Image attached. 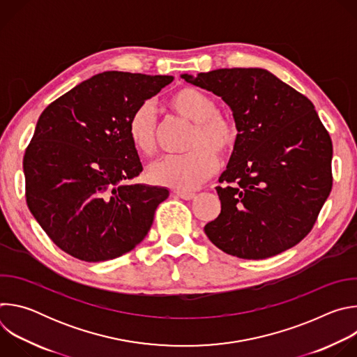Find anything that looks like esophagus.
Masks as SVG:
<instances>
[{
	"label": "esophagus",
	"instance_id": "34e87169",
	"mask_svg": "<svg viewBox=\"0 0 357 357\" xmlns=\"http://www.w3.org/2000/svg\"><path fill=\"white\" fill-rule=\"evenodd\" d=\"M175 195H176L178 197L183 199V200H192V199H195V196H196V193L188 192V190H176Z\"/></svg>",
	"mask_w": 357,
	"mask_h": 357
}]
</instances>
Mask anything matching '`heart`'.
<instances>
[{
    "instance_id": "heart-1",
    "label": "heart",
    "mask_w": 357,
    "mask_h": 357,
    "mask_svg": "<svg viewBox=\"0 0 357 357\" xmlns=\"http://www.w3.org/2000/svg\"><path fill=\"white\" fill-rule=\"evenodd\" d=\"M171 109L193 123L185 154L167 155L152 162L149 182L178 190H190L208 179L219 167V156L229 155L238 139L234 120L218 112L216 100L196 87L183 86L169 97ZM127 132L131 145L142 155L155 151L157 116L151 103L139 105L130 116Z\"/></svg>"
}]
</instances>
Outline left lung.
<instances>
[{
  "mask_svg": "<svg viewBox=\"0 0 357 357\" xmlns=\"http://www.w3.org/2000/svg\"><path fill=\"white\" fill-rule=\"evenodd\" d=\"M181 77L222 97L238 130L216 188L220 215L205 226L209 240L247 260L298 244L332 189V141L312 101L260 68Z\"/></svg>",
  "mask_w": 357,
  "mask_h": 357,
  "instance_id": "obj_1",
  "label": "left lung"
}]
</instances>
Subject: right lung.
<instances>
[{"mask_svg": "<svg viewBox=\"0 0 357 357\" xmlns=\"http://www.w3.org/2000/svg\"><path fill=\"white\" fill-rule=\"evenodd\" d=\"M172 76L103 72L82 82L40 114L24 155L28 208L61 250L89 261L131 251L169 196L130 183L142 171L127 124Z\"/></svg>", "mask_w": 357, "mask_h": 357, "instance_id": "add662e5", "label": "right lung"}]
</instances>
